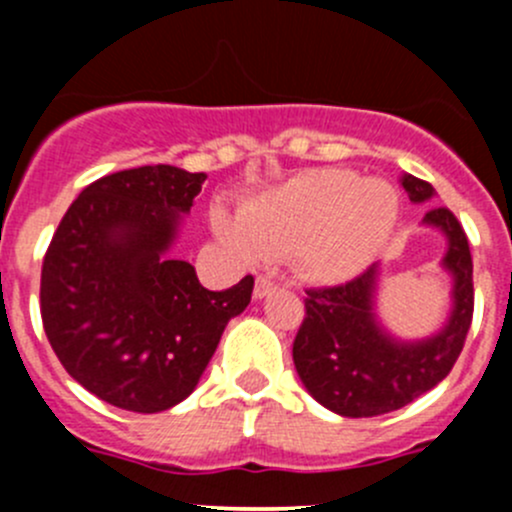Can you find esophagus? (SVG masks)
I'll return each mask as SVG.
<instances>
[{"label": "esophagus", "mask_w": 512, "mask_h": 512, "mask_svg": "<svg viewBox=\"0 0 512 512\" xmlns=\"http://www.w3.org/2000/svg\"><path fill=\"white\" fill-rule=\"evenodd\" d=\"M275 289H277L275 280H270V277H257V282H255V299L270 297V294L275 292Z\"/></svg>", "instance_id": "obj_1"}]
</instances>
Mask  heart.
<instances>
[{
    "label": "heart",
    "mask_w": 512,
    "mask_h": 512,
    "mask_svg": "<svg viewBox=\"0 0 512 512\" xmlns=\"http://www.w3.org/2000/svg\"><path fill=\"white\" fill-rule=\"evenodd\" d=\"M399 220V193L352 170H309L240 205L213 210L215 237L240 260L289 255L307 280L337 285L376 260Z\"/></svg>",
    "instance_id": "1"
}]
</instances>
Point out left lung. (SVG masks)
<instances>
[{"instance_id":"8db88e82","label":"left lung","mask_w":512,"mask_h":512,"mask_svg":"<svg viewBox=\"0 0 512 512\" xmlns=\"http://www.w3.org/2000/svg\"><path fill=\"white\" fill-rule=\"evenodd\" d=\"M401 185L416 205L436 198L433 185L414 175H404ZM421 225L446 237L441 267L451 275V312L431 337L401 339L381 324L379 262L347 285L307 289L294 369L312 399L334 414L366 418L401 409L441 384L461 354L473 319L468 237L448 208H428Z\"/></svg>"}]
</instances>
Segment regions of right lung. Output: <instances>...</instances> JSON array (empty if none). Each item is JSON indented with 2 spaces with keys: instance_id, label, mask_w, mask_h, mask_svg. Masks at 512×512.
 Returning <instances> with one entry per match:
<instances>
[{
  "instance_id": "1",
  "label": "right lung",
  "mask_w": 512,
  "mask_h": 512,
  "mask_svg": "<svg viewBox=\"0 0 512 512\" xmlns=\"http://www.w3.org/2000/svg\"><path fill=\"white\" fill-rule=\"evenodd\" d=\"M205 173L141 165L81 190L41 267V319L64 369L106 404L158 414L188 399L255 280L223 292L170 255Z\"/></svg>"
}]
</instances>
